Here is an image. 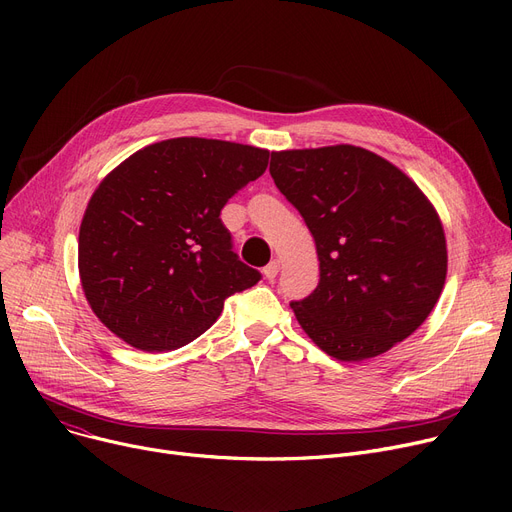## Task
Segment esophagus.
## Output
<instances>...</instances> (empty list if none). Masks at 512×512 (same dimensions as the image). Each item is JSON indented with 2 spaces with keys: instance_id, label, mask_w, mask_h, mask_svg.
Segmentation results:
<instances>
[{
  "instance_id": "esophagus-1",
  "label": "esophagus",
  "mask_w": 512,
  "mask_h": 512,
  "mask_svg": "<svg viewBox=\"0 0 512 512\" xmlns=\"http://www.w3.org/2000/svg\"><path fill=\"white\" fill-rule=\"evenodd\" d=\"M278 272H280V259H272L270 263L263 267V276L267 280H274L278 276Z\"/></svg>"
}]
</instances>
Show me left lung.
<instances>
[{
  "label": "left lung",
  "mask_w": 512,
  "mask_h": 512,
  "mask_svg": "<svg viewBox=\"0 0 512 512\" xmlns=\"http://www.w3.org/2000/svg\"><path fill=\"white\" fill-rule=\"evenodd\" d=\"M270 172L317 247L319 284L290 303L305 334L346 363L409 338L446 282L432 201L388 159L355 145L272 151Z\"/></svg>",
  "instance_id": "obj_1"
}]
</instances>
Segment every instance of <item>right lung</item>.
<instances>
[{"label":"right lung","mask_w":512,"mask_h":512,"mask_svg":"<svg viewBox=\"0 0 512 512\" xmlns=\"http://www.w3.org/2000/svg\"><path fill=\"white\" fill-rule=\"evenodd\" d=\"M270 151L178 137L126 157L91 195L78 232V274L101 324L145 353L207 332L234 292L259 282L220 220L257 180Z\"/></svg>","instance_id":"right-lung-1"}]
</instances>
